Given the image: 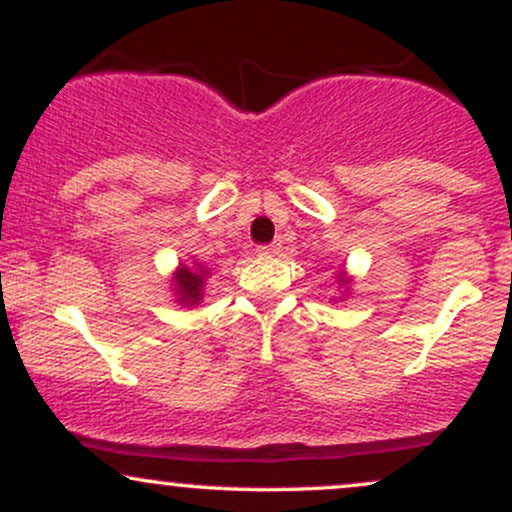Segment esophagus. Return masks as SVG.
<instances>
[{
  "instance_id": "34e87169",
  "label": "esophagus",
  "mask_w": 512,
  "mask_h": 512,
  "mask_svg": "<svg viewBox=\"0 0 512 512\" xmlns=\"http://www.w3.org/2000/svg\"><path fill=\"white\" fill-rule=\"evenodd\" d=\"M281 250V243H272V245H262V248H257L260 255H276V252Z\"/></svg>"
}]
</instances>
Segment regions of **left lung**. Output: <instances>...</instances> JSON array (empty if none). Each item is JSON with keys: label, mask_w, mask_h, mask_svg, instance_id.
I'll return each mask as SVG.
<instances>
[{"label": "left lung", "mask_w": 512, "mask_h": 512, "mask_svg": "<svg viewBox=\"0 0 512 512\" xmlns=\"http://www.w3.org/2000/svg\"><path fill=\"white\" fill-rule=\"evenodd\" d=\"M351 284H354V276H349V274L344 272V269H339V274H337V286H339V289L349 291Z\"/></svg>", "instance_id": "obj_1"}]
</instances>
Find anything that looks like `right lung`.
Masks as SVG:
<instances>
[{
	"mask_svg": "<svg viewBox=\"0 0 512 512\" xmlns=\"http://www.w3.org/2000/svg\"><path fill=\"white\" fill-rule=\"evenodd\" d=\"M211 276V272L204 267L202 262H180L173 276H170V284H173L175 303L182 308H197L204 301V284Z\"/></svg>",
	"mask_w": 512,
	"mask_h": 512,
	"instance_id": "right-lung-1",
	"label": "right lung"
}]
</instances>
